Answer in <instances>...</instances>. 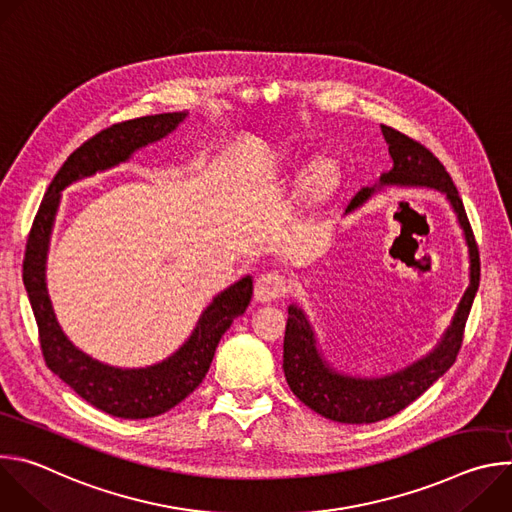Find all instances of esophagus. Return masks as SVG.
<instances>
[{
	"instance_id": "obj_1",
	"label": "esophagus",
	"mask_w": 512,
	"mask_h": 512,
	"mask_svg": "<svg viewBox=\"0 0 512 512\" xmlns=\"http://www.w3.org/2000/svg\"><path fill=\"white\" fill-rule=\"evenodd\" d=\"M289 291V279L285 275H281L279 271H265L257 277L255 281V300L265 304V302H273L283 298Z\"/></svg>"
}]
</instances>
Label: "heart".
<instances>
[{"instance_id": "1", "label": "heart", "mask_w": 512, "mask_h": 512, "mask_svg": "<svg viewBox=\"0 0 512 512\" xmlns=\"http://www.w3.org/2000/svg\"><path fill=\"white\" fill-rule=\"evenodd\" d=\"M334 180H336L334 164L328 160H320L310 168L306 176V188L312 196H322L332 188Z\"/></svg>"}]
</instances>
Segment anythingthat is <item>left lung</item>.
<instances>
[{"label":"left lung","instance_id":"8db88e82","mask_svg":"<svg viewBox=\"0 0 512 512\" xmlns=\"http://www.w3.org/2000/svg\"><path fill=\"white\" fill-rule=\"evenodd\" d=\"M381 131L389 143V154L393 158V170L381 176V184L429 186L442 190L448 196L468 243L470 285L464 291V298L456 310L452 326L446 330L442 342L425 358L413 362L411 367L383 379H354L332 371L316 348V338L304 312L296 306H289L283 338L285 381L304 405L322 417L340 423H375L387 419L411 405L440 379L456 362V356L462 348L466 320L480 283L478 245L462 198L450 174L421 141L389 125H381ZM373 192L375 186H367L356 192L346 212L362 204Z\"/></svg>","mask_w":512,"mask_h":512}]
</instances>
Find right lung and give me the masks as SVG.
Segmentation results:
<instances>
[{
  "label": "right lung",
  "instance_id": "1",
  "mask_svg": "<svg viewBox=\"0 0 512 512\" xmlns=\"http://www.w3.org/2000/svg\"><path fill=\"white\" fill-rule=\"evenodd\" d=\"M186 113H162L113 123L72 152L50 182L32 223L24 285L38 324V340L46 367L93 407L123 419H145L166 413L184 401L206 377L218 340L251 304L253 281L243 277L218 294L202 312L192 336L168 360L148 369H115L101 364L70 344L50 306L44 281L46 251L60 192L79 178L125 162L135 150L162 139Z\"/></svg>",
  "mask_w": 512,
  "mask_h": 512
}]
</instances>
